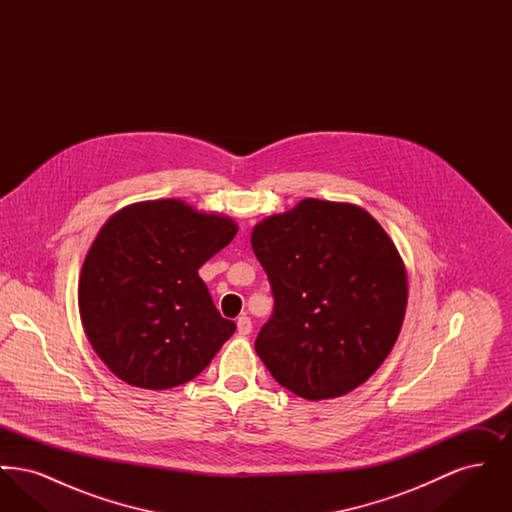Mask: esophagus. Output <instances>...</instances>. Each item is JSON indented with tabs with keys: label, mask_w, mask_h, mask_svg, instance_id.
<instances>
[{
	"label": "esophagus",
	"mask_w": 512,
	"mask_h": 512,
	"mask_svg": "<svg viewBox=\"0 0 512 512\" xmlns=\"http://www.w3.org/2000/svg\"><path fill=\"white\" fill-rule=\"evenodd\" d=\"M236 326H238V334L240 336H247V334H251V318L249 317H240L238 318V322H236Z\"/></svg>",
	"instance_id": "esophagus-1"
}]
</instances>
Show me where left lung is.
<instances>
[{"label":"left lung","mask_w":512,"mask_h":512,"mask_svg":"<svg viewBox=\"0 0 512 512\" xmlns=\"http://www.w3.org/2000/svg\"><path fill=\"white\" fill-rule=\"evenodd\" d=\"M251 247L274 295L255 340L274 380L309 401L365 384L407 309V270L388 232L359 205L307 197L261 220Z\"/></svg>","instance_id":"8db88e82"}]
</instances>
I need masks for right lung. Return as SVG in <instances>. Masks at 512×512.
Returning a JSON list of instances; mask_svg holds the SVG:
<instances>
[{
	"instance_id": "1",
	"label": "right lung",
	"mask_w": 512,
	"mask_h": 512,
	"mask_svg": "<svg viewBox=\"0 0 512 512\" xmlns=\"http://www.w3.org/2000/svg\"><path fill=\"white\" fill-rule=\"evenodd\" d=\"M236 232L230 217L182 199L132 203L101 226L80 270L78 309L90 345L122 382L186 384L234 334L197 270Z\"/></svg>"
}]
</instances>
